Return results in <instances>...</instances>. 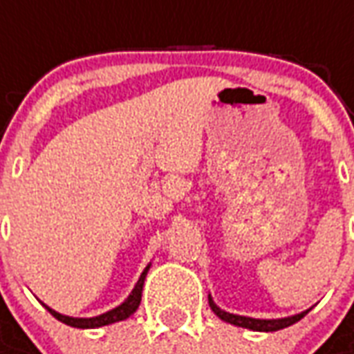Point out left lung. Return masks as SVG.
<instances>
[{
    "mask_svg": "<svg viewBox=\"0 0 354 354\" xmlns=\"http://www.w3.org/2000/svg\"><path fill=\"white\" fill-rule=\"evenodd\" d=\"M208 304H210V309L220 317L225 322L230 324H235V326L248 328V330H254V332H277V330H282V328L292 326L294 322L301 320L309 311L299 313V315H294V317H286V319H273V320H263V319H250V317H241V315H233V313L222 311L218 305L212 301V297H208Z\"/></svg>",
    "mask_w": 354,
    "mask_h": 354,
    "instance_id": "obj_1",
    "label": "left lung"
}]
</instances>
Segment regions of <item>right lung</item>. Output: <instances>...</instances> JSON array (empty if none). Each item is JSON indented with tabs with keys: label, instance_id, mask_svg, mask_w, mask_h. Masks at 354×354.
Returning <instances> with one entry per match:
<instances>
[{
	"label": "right lung",
	"instance_id": "right-lung-1",
	"mask_svg": "<svg viewBox=\"0 0 354 354\" xmlns=\"http://www.w3.org/2000/svg\"><path fill=\"white\" fill-rule=\"evenodd\" d=\"M147 269H149V266L144 269V273L140 274L138 282H136V286L132 290L131 296L127 297L119 307H115V309H111V311L108 313H104L100 317H93V319H73V317H66V315H60V313L53 311L47 305H45V309H47L57 320H60V322H64V324L73 328H100L106 326V324H111V322H119V320L129 319L132 313L138 309L140 299H142V286H144V281H146Z\"/></svg>",
	"mask_w": 354,
	"mask_h": 354
}]
</instances>
